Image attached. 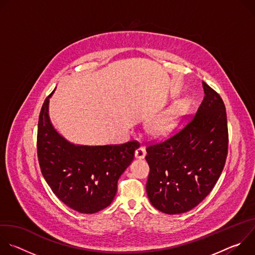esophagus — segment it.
<instances>
[{"mask_svg":"<svg viewBox=\"0 0 255 255\" xmlns=\"http://www.w3.org/2000/svg\"><path fill=\"white\" fill-rule=\"evenodd\" d=\"M145 154H146V151H145L144 147H142V146L138 147V148L136 149V151H135V157H136L137 159H142V158H144V157H145Z\"/></svg>","mask_w":255,"mask_h":255,"instance_id":"34e87169","label":"esophagus"}]
</instances>
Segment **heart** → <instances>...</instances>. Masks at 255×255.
<instances>
[{
    "instance_id": "obj_1",
    "label": "heart",
    "mask_w": 255,
    "mask_h": 255,
    "mask_svg": "<svg viewBox=\"0 0 255 255\" xmlns=\"http://www.w3.org/2000/svg\"><path fill=\"white\" fill-rule=\"evenodd\" d=\"M189 109L186 101L172 105L166 111L156 116L148 125V133L154 138H165L175 129L179 119Z\"/></svg>"
}]
</instances>
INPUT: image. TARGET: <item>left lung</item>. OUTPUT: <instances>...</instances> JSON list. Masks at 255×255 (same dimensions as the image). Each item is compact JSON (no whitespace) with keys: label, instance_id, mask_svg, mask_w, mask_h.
I'll return each instance as SVG.
<instances>
[{"label":"left lung","instance_id":"8db88e82","mask_svg":"<svg viewBox=\"0 0 255 255\" xmlns=\"http://www.w3.org/2000/svg\"><path fill=\"white\" fill-rule=\"evenodd\" d=\"M205 97L189 124L152 144L145 156L150 171L146 192L162 213H186L213 190L228 152L226 109L220 95L203 82Z\"/></svg>","mask_w":255,"mask_h":255}]
</instances>
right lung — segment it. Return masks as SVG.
<instances>
[{"instance_id": "add662e5", "label": "right lung", "mask_w": 255, "mask_h": 255, "mask_svg": "<svg viewBox=\"0 0 255 255\" xmlns=\"http://www.w3.org/2000/svg\"><path fill=\"white\" fill-rule=\"evenodd\" d=\"M53 92L44 101L38 121L37 155L42 175L67 207L83 214L97 213L114 200L118 179L131 164L138 143L88 146L67 141L49 119Z\"/></svg>"}]
</instances>
